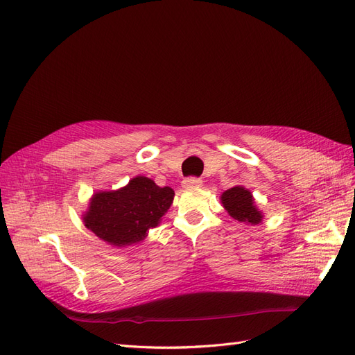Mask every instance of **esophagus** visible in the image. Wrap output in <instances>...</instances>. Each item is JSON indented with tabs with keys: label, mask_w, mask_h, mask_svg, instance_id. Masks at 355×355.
<instances>
[{
	"label": "esophagus",
	"mask_w": 355,
	"mask_h": 355,
	"mask_svg": "<svg viewBox=\"0 0 355 355\" xmlns=\"http://www.w3.org/2000/svg\"><path fill=\"white\" fill-rule=\"evenodd\" d=\"M202 182L197 178H188L182 180V187L187 188V189H194V188H200Z\"/></svg>",
	"instance_id": "obj_1"
}]
</instances>
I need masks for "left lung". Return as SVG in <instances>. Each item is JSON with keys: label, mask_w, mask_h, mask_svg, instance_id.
Wrapping results in <instances>:
<instances>
[{"label": "left lung", "mask_w": 355, "mask_h": 355, "mask_svg": "<svg viewBox=\"0 0 355 355\" xmlns=\"http://www.w3.org/2000/svg\"><path fill=\"white\" fill-rule=\"evenodd\" d=\"M220 202L235 220L250 225H257L263 220V211L256 206L253 194L244 187L239 185L225 191L220 196Z\"/></svg>", "instance_id": "1"}]
</instances>
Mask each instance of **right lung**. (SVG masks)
Masks as SVG:
<instances>
[{"instance_id":"right-lung-1","label":"right lung","mask_w":355,"mask_h":355,"mask_svg":"<svg viewBox=\"0 0 355 355\" xmlns=\"http://www.w3.org/2000/svg\"><path fill=\"white\" fill-rule=\"evenodd\" d=\"M175 191L153 179L135 176L115 191H98L81 216L85 228L112 247H128L146 239L170 209Z\"/></svg>"}]
</instances>
